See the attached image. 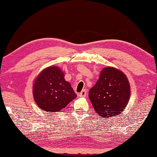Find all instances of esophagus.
Wrapping results in <instances>:
<instances>
[{"mask_svg":"<svg viewBox=\"0 0 157 157\" xmlns=\"http://www.w3.org/2000/svg\"><path fill=\"white\" fill-rule=\"evenodd\" d=\"M86 94H87V92H86V90H82V91L79 93V96H81V97H85L86 95Z\"/></svg>","mask_w":157,"mask_h":157,"instance_id":"esophagus-1","label":"esophagus"}]
</instances>
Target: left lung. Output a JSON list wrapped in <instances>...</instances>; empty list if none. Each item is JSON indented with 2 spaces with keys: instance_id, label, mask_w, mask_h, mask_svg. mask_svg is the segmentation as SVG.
Masks as SVG:
<instances>
[{
  "instance_id": "1",
  "label": "left lung",
  "mask_w": 157,
  "mask_h": 157,
  "mask_svg": "<svg viewBox=\"0 0 157 157\" xmlns=\"http://www.w3.org/2000/svg\"><path fill=\"white\" fill-rule=\"evenodd\" d=\"M129 95L130 86L126 75L113 67L102 69L96 84L89 93L94 110L106 119L123 112Z\"/></svg>"
}]
</instances>
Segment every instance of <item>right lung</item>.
I'll use <instances>...</instances> for the list:
<instances>
[{
	"label": "right lung",
	"instance_id": "add662e5",
	"mask_svg": "<svg viewBox=\"0 0 157 157\" xmlns=\"http://www.w3.org/2000/svg\"><path fill=\"white\" fill-rule=\"evenodd\" d=\"M33 95L38 107L51 113L60 111L77 97L57 66H50L39 74L34 83Z\"/></svg>",
	"mask_w": 157,
	"mask_h": 157
}]
</instances>
